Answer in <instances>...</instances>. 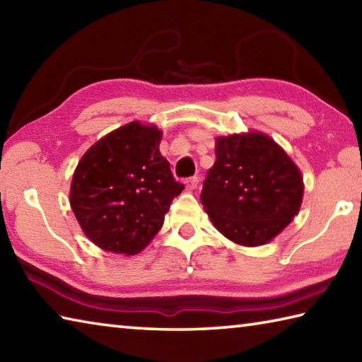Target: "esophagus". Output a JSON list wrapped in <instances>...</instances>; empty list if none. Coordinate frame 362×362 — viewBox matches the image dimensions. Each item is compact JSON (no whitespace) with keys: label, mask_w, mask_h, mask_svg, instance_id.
<instances>
[{"label":"esophagus","mask_w":362,"mask_h":362,"mask_svg":"<svg viewBox=\"0 0 362 362\" xmlns=\"http://www.w3.org/2000/svg\"><path fill=\"white\" fill-rule=\"evenodd\" d=\"M198 182H199L198 177H189V179H187L185 182H183V183H185L187 192H193V189L198 187Z\"/></svg>","instance_id":"34e87169"}]
</instances>
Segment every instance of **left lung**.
Segmentation results:
<instances>
[{
  "mask_svg": "<svg viewBox=\"0 0 362 362\" xmlns=\"http://www.w3.org/2000/svg\"><path fill=\"white\" fill-rule=\"evenodd\" d=\"M303 177L292 158L265 132L216 137L201 203L212 225L238 246L257 247L276 238L297 216Z\"/></svg>",
  "mask_w": 362,
  "mask_h": 362,
  "instance_id": "obj_1",
  "label": "left lung"
}]
</instances>
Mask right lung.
I'll list each match as a JSON object with an SVG mask.
<instances>
[{
  "instance_id": "obj_1",
  "label": "right lung",
  "mask_w": 362,
  "mask_h": 362,
  "mask_svg": "<svg viewBox=\"0 0 362 362\" xmlns=\"http://www.w3.org/2000/svg\"><path fill=\"white\" fill-rule=\"evenodd\" d=\"M163 132L131 121L90 146L70 185V206L86 236L105 252L136 255L161 230L183 185L159 151Z\"/></svg>"
}]
</instances>
